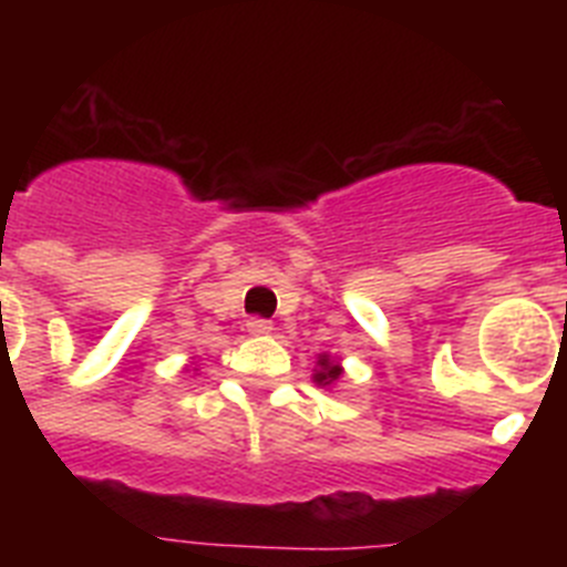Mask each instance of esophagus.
<instances>
[{
	"label": "esophagus",
	"mask_w": 567,
	"mask_h": 567,
	"mask_svg": "<svg viewBox=\"0 0 567 567\" xmlns=\"http://www.w3.org/2000/svg\"><path fill=\"white\" fill-rule=\"evenodd\" d=\"M247 332L249 334H269L272 332V323L264 318H252V320H247Z\"/></svg>",
	"instance_id": "esophagus-1"
}]
</instances>
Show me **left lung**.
I'll return each mask as SVG.
<instances>
[{
    "instance_id": "1",
    "label": "left lung",
    "mask_w": 567,
    "mask_h": 567,
    "mask_svg": "<svg viewBox=\"0 0 567 567\" xmlns=\"http://www.w3.org/2000/svg\"><path fill=\"white\" fill-rule=\"evenodd\" d=\"M346 369L343 363H340V358H332L329 352L318 354V363H315L312 369V383L320 385V389H334V385L343 380Z\"/></svg>"
}]
</instances>
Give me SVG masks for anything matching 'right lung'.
<instances>
[{
	"mask_svg": "<svg viewBox=\"0 0 567 567\" xmlns=\"http://www.w3.org/2000/svg\"><path fill=\"white\" fill-rule=\"evenodd\" d=\"M184 369H187V372H198V369H195V365H184Z\"/></svg>",
	"mask_w": 567,
	"mask_h": 567,
	"instance_id": "obj_1",
	"label": "right lung"
}]
</instances>
